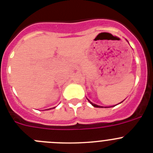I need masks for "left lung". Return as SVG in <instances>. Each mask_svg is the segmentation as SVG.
<instances>
[{"label":"left lung","instance_id":"left-lung-1","mask_svg":"<svg viewBox=\"0 0 153 153\" xmlns=\"http://www.w3.org/2000/svg\"><path fill=\"white\" fill-rule=\"evenodd\" d=\"M86 99H87V98H86ZM87 100H88V101H89V102H90V103L91 104L92 106H94V107H97V108H102V106H98V105H97V104H95V103H93V102H92L91 101H90V100H89L88 99H87Z\"/></svg>","mask_w":153,"mask_h":153}]
</instances>
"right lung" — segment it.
<instances>
[{
  "instance_id": "1",
  "label": "right lung",
  "mask_w": 153,
  "mask_h": 153,
  "mask_svg": "<svg viewBox=\"0 0 153 153\" xmlns=\"http://www.w3.org/2000/svg\"><path fill=\"white\" fill-rule=\"evenodd\" d=\"M53 108H55V107H53Z\"/></svg>"
}]
</instances>
